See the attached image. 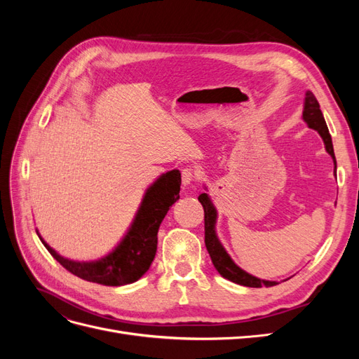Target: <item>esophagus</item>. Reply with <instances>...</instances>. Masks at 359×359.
Here are the masks:
<instances>
[{
    "instance_id": "obj_1",
    "label": "esophagus",
    "mask_w": 359,
    "mask_h": 359,
    "mask_svg": "<svg viewBox=\"0 0 359 359\" xmlns=\"http://www.w3.org/2000/svg\"><path fill=\"white\" fill-rule=\"evenodd\" d=\"M181 178H182V186L187 187V186H190L193 181H196L198 173H196V170L191 169V168H184L182 172H181Z\"/></svg>"
}]
</instances>
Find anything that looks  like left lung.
Masks as SVG:
<instances>
[{
    "label": "left lung",
    "mask_w": 359,
    "mask_h": 359,
    "mask_svg": "<svg viewBox=\"0 0 359 359\" xmlns=\"http://www.w3.org/2000/svg\"><path fill=\"white\" fill-rule=\"evenodd\" d=\"M302 118L310 128L316 130V132L322 136L323 142H325V148H327L328 154L334 158V165H335V156H334V148H332L330 130L327 127V123H325V118L320 111L319 102L316 100V97H314V94L311 91L306 93ZM335 169H337V165H335ZM198 199L202 203L203 212H205V245L211 256V260H212L215 269L219 271V274L227 280L233 281V283H236V285L247 286V287H262V286L271 287V286L278 285L277 281L260 280L252 274H248L233 262L231 256L226 253V250L223 248V245L219 241V238H217V235H215L217 211L214 208L210 196L206 193H202Z\"/></svg>",
    "instance_id": "left-lung-1"
}]
</instances>
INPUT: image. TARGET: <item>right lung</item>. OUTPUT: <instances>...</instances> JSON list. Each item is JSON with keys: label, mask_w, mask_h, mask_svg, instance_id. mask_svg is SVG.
Segmentation results:
<instances>
[{"label": "right lung", "mask_w": 359, "mask_h": 359, "mask_svg": "<svg viewBox=\"0 0 359 359\" xmlns=\"http://www.w3.org/2000/svg\"><path fill=\"white\" fill-rule=\"evenodd\" d=\"M181 173L170 170L151 184L135 220L115 250L93 262H74L60 256L39 235L48 252L72 274L103 286L135 283L149 269L157 252V232L170 206L180 199Z\"/></svg>", "instance_id": "obj_1"}]
</instances>
